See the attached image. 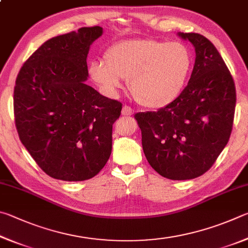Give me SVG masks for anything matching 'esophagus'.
<instances>
[{"instance_id": "esophagus-1", "label": "esophagus", "mask_w": 248, "mask_h": 248, "mask_svg": "<svg viewBox=\"0 0 248 248\" xmlns=\"http://www.w3.org/2000/svg\"><path fill=\"white\" fill-rule=\"evenodd\" d=\"M133 113H134V111L128 106H124L123 108H122V115L129 116V115H132Z\"/></svg>"}]
</instances>
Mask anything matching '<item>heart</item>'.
<instances>
[{"label":"heart","instance_id":"heart-1","mask_svg":"<svg viewBox=\"0 0 248 248\" xmlns=\"http://www.w3.org/2000/svg\"><path fill=\"white\" fill-rule=\"evenodd\" d=\"M106 63H91L93 79L110 93L119 90L121 79L146 108L167 107L180 97L192 69V53L181 42L138 39L117 42L104 54Z\"/></svg>","mask_w":248,"mask_h":248}]
</instances>
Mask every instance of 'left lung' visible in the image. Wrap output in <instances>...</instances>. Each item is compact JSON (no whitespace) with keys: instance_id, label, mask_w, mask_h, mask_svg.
I'll return each instance as SVG.
<instances>
[{"instance_id":"left-lung-1","label":"left lung","mask_w":248,"mask_h":248,"mask_svg":"<svg viewBox=\"0 0 248 248\" xmlns=\"http://www.w3.org/2000/svg\"><path fill=\"white\" fill-rule=\"evenodd\" d=\"M196 52L187 86L175 101L135 119L155 171L174 181L192 180L212 167L232 132L236 93L216 46L199 33L179 32Z\"/></svg>"}]
</instances>
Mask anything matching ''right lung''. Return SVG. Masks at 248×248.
<instances>
[{"instance_id":"right-lung-1","label":"right lung","mask_w":248,"mask_h":248,"mask_svg":"<svg viewBox=\"0 0 248 248\" xmlns=\"http://www.w3.org/2000/svg\"><path fill=\"white\" fill-rule=\"evenodd\" d=\"M101 34L102 28L94 26L49 39L16 78L19 140L41 170L56 180H89L110 158L112 125L122 103L85 84L87 55Z\"/></svg>"}]
</instances>
